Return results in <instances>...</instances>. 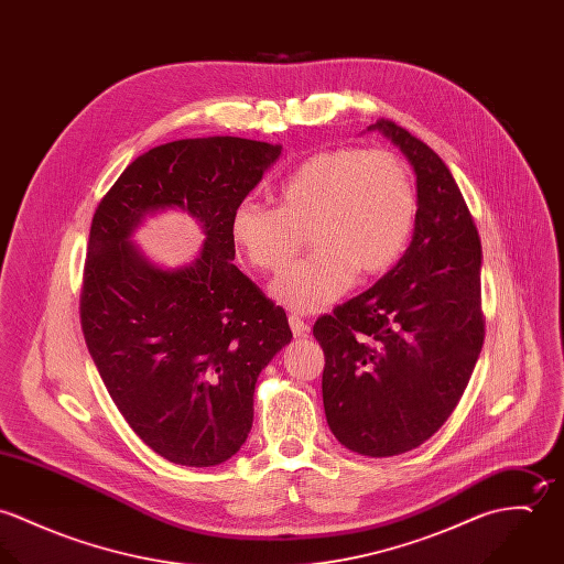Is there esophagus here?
Returning a JSON list of instances; mask_svg holds the SVG:
<instances>
[{
	"instance_id": "esophagus-1",
	"label": "esophagus",
	"mask_w": 564,
	"mask_h": 564,
	"mask_svg": "<svg viewBox=\"0 0 564 564\" xmlns=\"http://www.w3.org/2000/svg\"><path fill=\"white\" fill-rule=\"evenodd\" d=\"M289 325H291L293 336H297V338L308 334V323L304 322L300 315H289Z\"/></svg>"
}]
</instances>
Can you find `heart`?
Masks as SVG:
<instances>
[{"mask_svg": "<svg viewBox=\"0 0 564 564\" xmlns=\"http://www.w3.org/2000/svg\"><path fill=\"white\" fill-rule=\"evenodd\" d=\"M414 219V182L398 154L338 148L302 162L278 186V208L242 199L230 237L251 267L278 273L308 232L315 251L275 278L271 295L291 311L319 313L356 275L387 273L402 258Z\"/></svg>", "mask_w": 564, "mask_h": 564, "instance_id": "obj_1", "label": "heart"}]
</instances>
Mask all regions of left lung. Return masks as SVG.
<instances>
[{"label": "left lung", "instance_id": "8db88e82", "mask_svg": "<svg viewBox=\"0 0 564 564\" xmlns=\"http://www.w3.org/2000/svg\"><path fill=\"white\" fill-rule=\"evenodd\" d=\"M416 175V219L400 262L315 323L323 408L351 452L387 458L425 443L460 402L482 351V245L465 197L423 141L380 119Z\"/></svg>", "mask_w": 564, "mask_h": 564}]
</instances>
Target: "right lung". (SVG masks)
Returning a JSON list of instances; mask_svg holds the SVG:
<instances>
[{
	"instance_id": "1",
	"label": "right lung",
	"mask_w": 564,
	"mask_h": 564,
	"mask_svg": "<svg viewBox=\"0 0 564 564\" xmlns=\"http://www.w3.org/2000/svg\"><path fill=\"white\" fill-rule=\"evenodd\" d=\"M282 145L182 139L130 162L99 202L80 319L88 354L123 419L169 463L215 467L241 449L260 371L291 343L286 313L242 273L232 210ZM180 207L205 230L198 258L161 270L131 242L148 214Z\"/></svg>"
}]
</instances>
